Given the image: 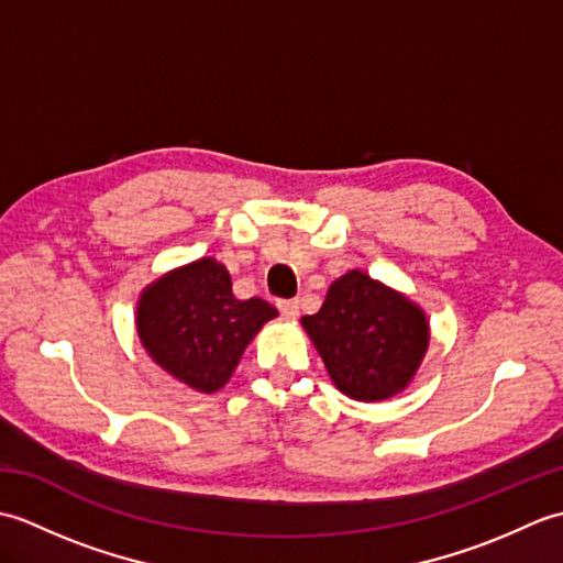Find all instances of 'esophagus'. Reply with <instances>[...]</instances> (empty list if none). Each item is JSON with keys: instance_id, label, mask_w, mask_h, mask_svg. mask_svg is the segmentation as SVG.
<instances>
[{"instance_id": "esophagus-1", "label": "esophagus", "mask_w": 563, "mask_h": 563, "mask_svg": "<svg viewBox=\"0 0 563 563\" xmlns=\"http://www.w3.org/2000/svg\"><path fill=\"white\" fill-rule=\"evenodd\" d=\"M278 309H280V314L285 319H290V321L300 317V302H297V300H280Z\"/></svg>"}]
</instances>
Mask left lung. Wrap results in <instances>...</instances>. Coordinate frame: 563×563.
<instances>
[{
	"mask_svg": "<svg viewBox=\"0 0 563 563\" xmlns=\"http://www.w3.org/2000/svg\"><path fill=\"white\" fill-rule=\"evenodd\" d=\"M302 329L333 385L355 401H385L411 385L421 367L430 324L421 307L365 271L333 280Z\"/></svg>",
	"mask_w": 563,
	"mask_h": 563,
	"instance_id": "1",
	"label": "left lung"
}]
</instances>
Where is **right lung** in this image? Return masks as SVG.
Returning <instances> with one entry per match:
<instances>
[{
	"label": "right lung",
	"mask_w": 563,
	"mask_h": 563,
	"mask_svg": "<svg viewBox=\"0 0 563 563\" xmlns=\"http://www.w3.org/2000/svg\"><path fill=\"white\" fill-rule=\"evenodd\" d=\"M278 309L261 297L236 300L232 278L210 256L152 280L140 292L135 327L142 349L186 387L212 394L230 382L246 345Z\"/></svg>",
	"instance_id": "right-lung-1"
}]
</instances>
